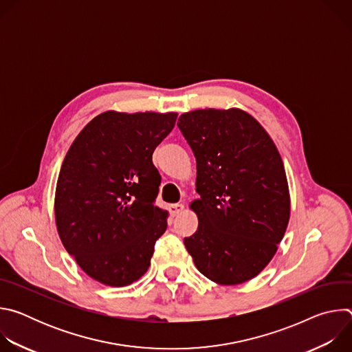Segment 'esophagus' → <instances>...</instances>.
Returning a JSON list of instances; mask_svg holds the SVG:
<instances>
[{
  "mask_svg": "<svg viewBox=\"0 0 352 352\" xmlns=\"http://www.w3.org/2000/svg\"><path fill=\"white\" fill-rule=\"evenodd\" d=\"M168 210H170L171 216H178L179 213H182V210H184V205H182V204H174V205H170V206H168Z\"/></svg>",
  "mask_w": 352,
  "mask_h": 352,
  "instance_id": "obj_1",
  "label": "esophagus"
}]
</instances>
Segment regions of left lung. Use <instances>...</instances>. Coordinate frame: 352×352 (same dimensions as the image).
Segmentation results:
<instances>
[{
  "mask_svg": "<svg viewBox=\"0 0 352 352\" xmlns=\"http://www.w3.org/2000/svg\"><path fill=\"white\" fill-rule=\"evenodd\" d=\"M178 128L196 159L200 197L190 208L199 226L184 238L195 266L221 285L256 277L289 220L288 182L276 144L238 109L185 113Z\"/></svg>",
  "mask_w": 352,
  "mask_h": 352,
  "instance_id": "1",
  "label": "left lung"
}]
</instances>
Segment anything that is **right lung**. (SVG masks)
Returning a JSON list of instances; mask_svg holds the SVG:
<instances>
[{"label":"right lung","instance_id":"1","mask_svg":"<svg viewBox=\"0 0 352 352\" xmlns=\"http://www.w3.org/2000/svg\"><path fill=\"white\" fill-rule=\"evenodd\" d=\"M175 120V113H103L80 131L64 159L57 230L80 269L106 285L139 280L167 228V212L155 206L162 177L152 156Z\"/></svg>","mask_w":352,"mask_h":352}]
</instances>
